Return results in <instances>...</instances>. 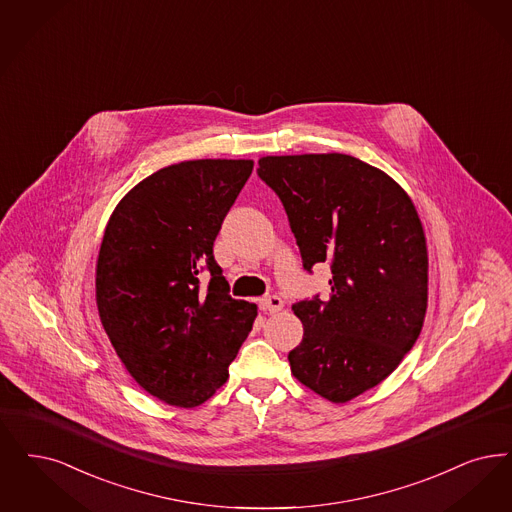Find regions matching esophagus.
Here are the masks:
<instances>
[{"instance_id":"34e87169","label":"esophagus","mask_w":512,"mask_h":512,"mask_svg":"<svg viewBox=\"0 0 512 512\" xmlns=\"http://www.w3.org/2000/svg\"><path fill=\"white\" fill-rule=\"evenodd\" d=\"M261 307L268 314H276L284 308V301L278 297V295H268L265 299H261Z\"/></svg>"}]
</instances>
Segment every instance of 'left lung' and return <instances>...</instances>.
Instances as JSON below:
<instances>
[{"label":"left lung","instance_id":"obj_1","mask_svg":"<svg viewBox=\"0 0 512 512\" xmlns=\"http://www.w3.org/2000/svg\"><path fill=\"white\" fill-rule=\"evenodd\" d=\"M257 175L287 213L303 268L328 263L331 293L293 305L303 341L291 373L343 404L387 379L415 345L425 312V232L408 194L347 154L266 156Z\"/></svg>","mask_w":512,"mask_h":512}]
</instances>
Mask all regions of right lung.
Instances as JSON below:
<instances>
[{"label":"right lung","instance_id":"obj_1","mask_svg":"<svg viewBox=\"0 0 512 512\" xmlns=\"http://www.w3.org/2000/svg\"><path fill=\"white\" fill-rule=\"evenodd\" d=\"M251 160L169 165L116 205L97 261L104 331L131 377L171 406L194 408L225 385L257 307L230 297L213 255ZM210 282L202 287L199 274Z\"/></svg>","mask_w":512,"mask_h":512}]
</instances>
